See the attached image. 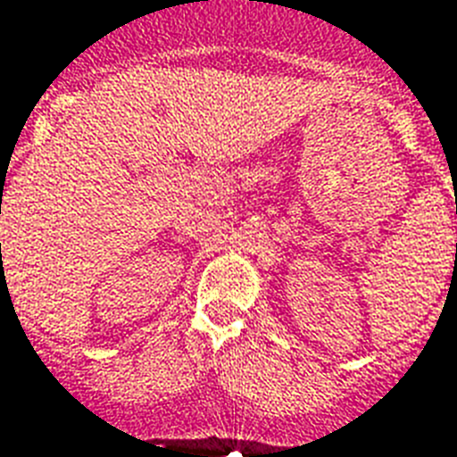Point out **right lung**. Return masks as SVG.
<instances>
[{"mask_svg":"<svg viewBox=\"0 0 457 457\" xmlns=\"http://www.w3.org/2000/svg\"><path fill=\"white\" fill-rule=\"evenodd\" d=\"M0 246H2V244H0Z\"/></svg>","mask_w":457,"mask_h":457,"instance_id":"1","label":"right lung"}]
</instances>
